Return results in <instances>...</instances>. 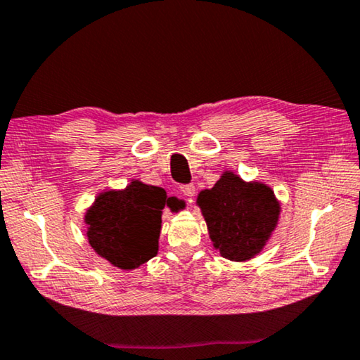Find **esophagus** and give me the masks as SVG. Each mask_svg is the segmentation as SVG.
<instances>
[{
    "mask_svg": "<svg viewBox=\"0 0 360 360\" xmlns=\"http://www.w3.org/2000/svg\"><path fill=\"white\" fill-rule=\"evenodd\" d=\"M179 191H181L182 195H184V197H193V195H195V186L193 184H181L179 186Z\"/></svg>",
    "mask_w": 360,
    "mask_h": 360,
    "instance_id": "1",
    "label": "esophagus"
}]
</instances>
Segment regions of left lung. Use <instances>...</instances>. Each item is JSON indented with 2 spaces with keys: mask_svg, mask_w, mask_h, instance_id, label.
I'll use <instances>...</instances> for the list:
<instances>
[{
  "mask_svg": "<svg viewBox=\"0 0 360 360\" xmlns=\"http://www.w3.org/2000/svg\"><path fill=\"white\" fill-rule=\"evenodd\" d=\"M198 205L214 248L222 257L236 262L262 251L279 217V203L270 187L245 182L230 172L198 195Z\"/></svg>",
  "mask_w": 360,
  "mask_h": 360,
  "instance_id": "obj_1",
  "label": "left lung"
}]
</instances>
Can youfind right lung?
Returning a JSON list of instances; mask_svg holds the SVG:
<instances>
[{"mask_svg":"<svg viewBox=\"0 0 360 360\" xmlns=\"http://www.w3.org/2000/svg\"><path fill=\"white\" fill-rule=\"evenodd\" d=\"M165 203L163 188L139 181H133L125 191L98 195L85 214L90 246L122 270L139 266L158 251Z\"/></svg>","mask_w":360,"mask_h":360,"instance_id":"1","label":"right lung"}]
</instances>
